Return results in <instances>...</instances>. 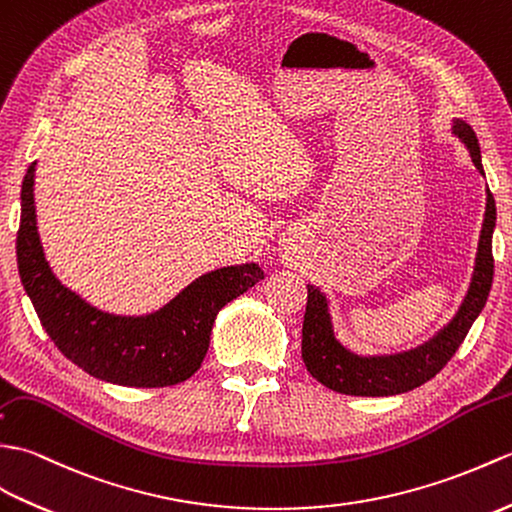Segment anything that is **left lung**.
<instances>
[{
  "mask_svg": "<svg viewBox=\"0 0 512 512\" xmlns=\"http://www.w3.org/2000/svg\"><path fill=\"white\" fill-rule=\"evenodd\" d=\"M451 133L467 146L475 168L484 175L478 135L460 118L451 120ZM497 210L491 190L486 188V208L475 252L469 289L451 320L438 328L427 342L416 348L392 352V355H359L339 342L331 313V298L317 287H309L302 324V359L311 377L326 388L350 396H392L410 392L434 379L456 355L469 328L478 320L488 291L493 285V232Z\"/></svg>",
  "mask_w": 512,
  "mask_h": 512,
  "instance_id": "obj_1",
  "label": "left lung"
}]
</instances>
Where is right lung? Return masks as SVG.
Returning a JSON list of instances; mask_svg holds the SVG:
<instances>
[{
    "label": "right lung",
    "mask_w": 512,
    "mask_h": 512,
    "mask_svg": "<svg viewBox=\"0 0 512 512\" xmlns=\"http://www.w3.org/2000/svg\"><path fill=\"white\" fill-rule=\"evenodd\" d=\"M34 175L37 162L21 184L17 265L21 285L56 348L92 377L127 388H166L190 379L206 357L219 311L263 280L265 271L256 263L208 271L151 313L98 309L63 285L45 258Z\"/></svg>",
    "instance_id": "obj_1"
}]
</instances>
